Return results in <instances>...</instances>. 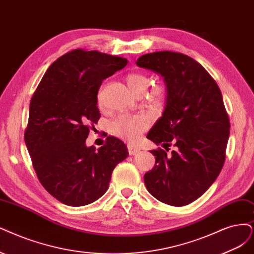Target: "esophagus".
I'll return each instance as SVG.
<instances>
[{
	"label": "esophagus",
	"instance_id": "esophagus-1",
	"mask_svg": "<svg viewBox=\"0 0 254 254\" xmlns=\"http://www.w3.org/2000/svg\"><path fill=\"white\" fill-rule=\"evenodd\" d=\"M127 151H128V154L132 156V155H136L140 149L134 145H127Z\"/></svg>",
	"mask_w": 254,
	"mask_h": 254
}]
</instances>
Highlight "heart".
Segmentation results:
<instances>
[{"label":"heart","mask_w":254,"mask_h":254,"mask_svg":"<svg viewBox=\"0 0 254 254\" xmlns=\"http://www.w3.org/2000/svg\"><path fill=\"white\" fill-rule=\"evenodd\" d=\"M127 82L129 90L135 95L141 96L146 92L148 87L151 86L152 79L144 73H130L127 76ZM164 96V89L160 86L153 88L147 93V97L158 102L160 101ZM98 102L100 103V98L98 97ZM147 127V120L139 115L128 116V115H120L110 121L109 129L112 135L115 137L125 140V141L134 142L141 136Z\"/></svg>","instance_id":"heart-1"}]
</instances>
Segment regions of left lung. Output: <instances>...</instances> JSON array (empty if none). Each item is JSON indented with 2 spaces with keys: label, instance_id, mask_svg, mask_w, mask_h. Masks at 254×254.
Masks as SVG:
<instances>
[{
  "label": "left lung",
  "instance_id": "1",
  "mask_svg": "<svg viewBox=\"0 0 254 254\" xmlns=\"http://www.w3.org/2000/svg\"><path fill=\"white\" fill-rule=\"evenodd\" d=\"M137 65L163 77L166 100L162 116L146 138L159 147L146 190L160 202L184 206L195 201L217 179L225 162L230 122L222 93L203 65L185 54L159 51L137 60Z\"/></svg>",
  "mask_w": 254,
  "mask_h": 254
}]
</instances>
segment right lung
Here are the masks:
<instances>
[{
	"label": "right lung",
	"mask_w": 254,
	"mask_h": 254,
	"mask_svg": "<svg viewBox=\"0 0 254 254\" xmlns=\"http://www.w3.org/2000/svg\"><path fill=\"white\" fill-rule=\"evenodd\" d=\"M127 64V59L98 51L72 50L50 65L31 98L25 143L41 184L65 205L98 200L116 165L128 155L126 144L113 136L98 149L86 145L100 118L102 80Z\"/></svg>",
	"instance_id": "1"
}]
</instances>
